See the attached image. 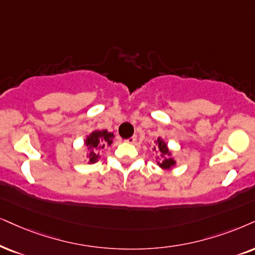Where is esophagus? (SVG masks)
I'll return each mask as SVG.
<instances>
[{
  "instance_id": "34e87169",
  "label": "esophagus",
  "mask_w": 255,
  "mask_h": 255,
  "mask_svg": "<svg viewBox=\"0 0 255 255\" xmlns=\"http://www.w3.org/2000/svg\"><path fill=\"white\" fill-rule=\"evenodd\" d=\"M135 141H136V135H133V136L127 138V140H126V142H127V143H134Z\"/></svg>"
}]
</instances>
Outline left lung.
Masks as SVG:
<instances>
[{
	"mask_svg": "<svg viewBox=\"0 0 255 255\" xmlns=\"http://www.w3.org/2000/svg\"><path fill=\"white\" fill-rule=\"evenodd\" d=\"M155 142L157 144V149H159V154L161 156V161L157 162V165H159L162 169H166V170L172 169L173 167L175 166L176 162H175V160L170 156L172 155V153H170L168 147H167L166 142L161 137L157 138V141H155ZM155 149H156V147H154V150ZM157 159H159V156H157Z\"/></svg>",
	"mask_w": 255,
	"mask_h": 255,
	"instance_id": "obj_1",
	"label": "left lung"
}]
</instances>
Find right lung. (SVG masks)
<instances>
[{
  "label": "right lung",
  "instance_id": "obj_1",
  "mask_svg": "<svg viewBox=\"0 0 255 255\" xmlns=\"http://www.w3.org/2000/svg\"><path fill=\"white\" fill-rule=\"evenodd\" d=\"M114 134L109 133L106 129L92 131L85 140L86 147L88 148L89 163H95L100 159V153L105 147L111 146L113 143Z\"/></svg>",
  "mask_w": 255,
  "mask_h": 255
}]
</instances>
